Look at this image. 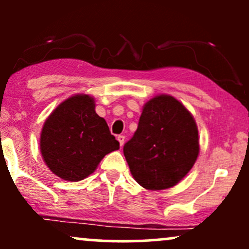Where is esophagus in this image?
<instances>
[{
  "label": "esophagus",
  "mask_w": 249,
  "mask_h": 249,
  "mask_svg": "<svg viewBox=\"0 0 249 249\" xmlns=\"http://www.w3.org/2000/svg\"><path fill=\"white\" fill-rule=\"evenodd\" d=\"M117 141L119 142V145H121V146H123V145H124V142H125V137L124 136H118L117 137Z\"/></svg>",
  "instance_id": "esophagus-1"
}]
</instances>
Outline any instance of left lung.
Masks as SVG:
<instances>
[{
	"instance_id": "1",
	"label": "left lung",
	"mask_w": 249,
	"mask_h": 249,
	"mask_svg": "<svg viewBox=\"0 0 249 249\" xmlns=\"http://www.w3.org/2000/svg\"><path fill=\"white\" fill-rule=\"evenodd\" d=\"M123 151L141 186L152 191L173 187L198 158L196 121L174 97L156 96L144 105L138 128Z\"/></svg>"
}]
</instances>
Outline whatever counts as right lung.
I'll use <instances>...</instances> for the list:
<instances>
[{
    "instance_id": "right-lung-1",
    "label": "right lung",
    "mask_w": 249,
    "mask_h": 249,
    "mask_svg": "<svg viewBox=\"0 0 249 249\" xmlns=\"http://www.w3.org/2000/svg\"><path fill=\"white\" fill-rule=\"evenodd\" d=\"M95 107V99L89 95L72 96L61 103L43 125L42 157L59 178L83 180L95 172L107 153L119 148Z\"/></svg>"
}]
</instances>
